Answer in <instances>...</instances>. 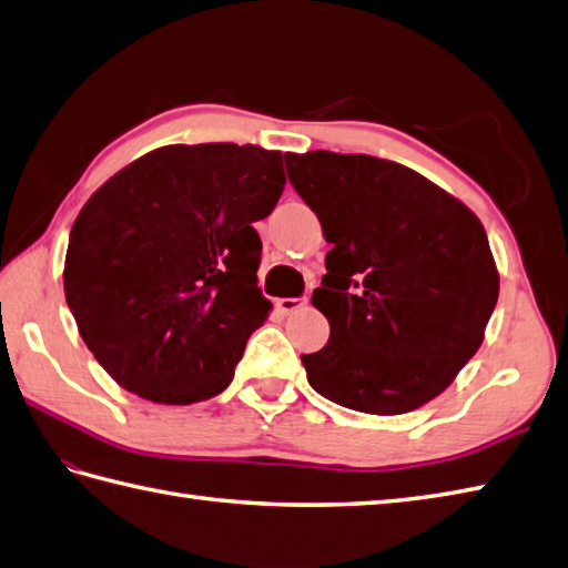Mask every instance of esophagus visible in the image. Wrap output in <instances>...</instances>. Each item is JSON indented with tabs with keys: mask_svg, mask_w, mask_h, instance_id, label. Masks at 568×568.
Here are the masks:
<instances>
[{
	"mask_svg": "<svg viewBox=\"0 0 568 568\" xmlns=\"http://www.w3.org/2000/svg\"><path fill=\"white\" fill-rule=\"evenodd\" d=\"M307 305V297H281L277 300V310L283 312V315H291V312L305 307Z\"/></svg>",
	"mask_w": 568,
	"mask_h": 568,
	"instance_id": "1",
	"label": "esophagus"
}]
</instances>
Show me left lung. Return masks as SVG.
Listing matches in <instances>:
<instances>
[{
  "mask_svg": "<svg viewBox=\"0 0 568 568\" xmlns=\"http://www.w3.org/2000/svg\"><path fill=\"white\" fill-rule=\"evenodd\" d=\"M287 178L332 251L312 293L329 342L303 354L312 388L368 415H403L449 388L498 303L484 224L409 168L366 153H285Z\"/></svg>",
  "mask_w": 568,
  "mask_h": 568,
  "instance_id": "left-lung-1",
  "label": "left lung"
}]
</instances>
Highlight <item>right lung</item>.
Listing matches in <instances>:
<instances>
[{
    "label": "right lung",
    "instance_id": "right-lung-1",
    "mask_svg": "<svg viewBox=\"0 0 568 568\" xmlns=\"http://www.w3.org/2000/svg\"><path fill=\"white\" fill-rule=\"evenodd\" d=\"M281 151L236 143L155 149L94 192L70 229L65 300L82 342L161 405L220 395L271 312L258 220L283 195Z\"/></svg>",
    "mask_w": 568,
    "mask_h": 568
}]
</instances>
